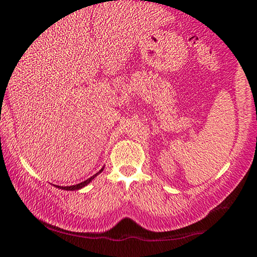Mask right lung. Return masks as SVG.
<instances>
[{"instance_id": "obj_1", "label": "right lung", "mask_w": 257, "mask_h": 257, "mask_svg": "<svg viewBox=\"0 0 257 257\" xmlns=\"http://www.w3.org/2000/svg\"><path fill=\"white\" fill-rule=\"evenodd\" d=\"M103 170H104V167L101 168V170L98 172V173H96L94 175H92V177L91 178H89L87 179V180H85V181H83V182H80V184H77V185H72V186H56V187L57 188H61V189H64V191H77V189H80V188H83V187H85V186L87 185V184H90L91 181L93 180L94 178L97 177L98 174L99 173H101V172H103Z\"/></svg>"}]
</instances>
